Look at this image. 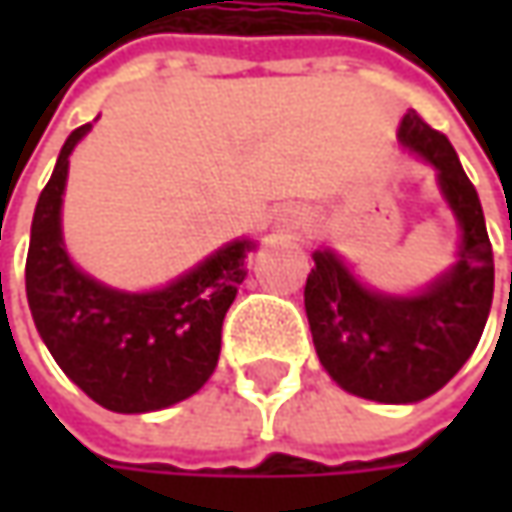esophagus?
Here are the masks:
<instances>
[{
  "instance_id": "esophagus-1",
  "label": "esophagus",
  "mask_w": 512,
  "mask_h": 512,
  "mask_svg": "<svg viewBox=\"0 0 512 512\" xmlns=\"http://www.w3.org/2000/svg\"><path fill=\"white\" fill-rule=\"evenodd\" d=\"M279 225H282L285 233H299V230L307 225V216L302 210H285V213L279 216Z\"/></svg>"
}]
</instances>
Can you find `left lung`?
Masks as SVG:
<instances>
[{"label": "left lung", "mask_w": 512, "mask_h": 512, "mask_svg": "<svg viewBox=\"0 0 512 512\" xmlns=\"http://www.w3.org/2000/svg\"><path fill=\"white\" fill-rule=\"evenodd\" d=\"M399 142L436 168L462 242L456 262L419 293H382L353 276L330 247L313 250L305 310L316 356L342 390L382 404L433 396L470 359L493 305V247L479 193L447 136L416 110L404 113Z\"/></svg>", "instance_id": "left-lung-1"}]
</instances>
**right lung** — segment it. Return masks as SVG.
Masks as SVG:
<instances>
[{
    "label": "right lung",
    "mask_w": 512,
    "mask_h": 512,
    "mask_svg": "<svg viewBox=\"0 0 512 512\" xmlns=\"http://www.w3.org/2000/svg\"><path fill=\"white\" fill-rule=\"evenodd\" d=\"M88 130L70 133L33 210L30 316L50 356L93 402L113 413H150L193 396L213 376L222 322L256 242L233 239L159 290L130 293L96 282L73 265L62 239L70 153Z\"/></svg>",
    "instance_id": "right-lung-1"
}]
</instances>
